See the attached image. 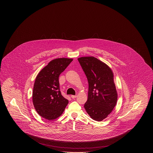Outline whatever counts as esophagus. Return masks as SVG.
<instances>
[{
    "mask_svg": "<svg viewBox=\"0 0 153 153\" xmlns=\"http://www.w3.org/2000/svg\"><path fill=\"white\" fill-rule=\"evenodd\" d=\"M76 97H77L76 95H72V96H71V97H72V99H75Z\"/></svg>",
    "mask_w": 153,
    "mask_h": 153,
    "instance_id": "34e87169",
    "label": "esophagus"
}]
</instances>
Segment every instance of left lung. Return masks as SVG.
<instances>
[{"instance_id":"8db88e82","label":"left lung","mask_w":153,"mask_h":153,"mask_svg":"<svg viewBox=\"0 0 153 153\" xmlns=\"http://www.w3.org/2000/svg\"><path fill=\"white\" fill-rule=\"evenodd\" d=\"M78 61L89 85L84 108L92 119L102 121L117 104V94L114 74L108 66L94 57H82Z\"/></svg>"}]
</instances>
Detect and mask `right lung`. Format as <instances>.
<instances>
[{
  "instance_id": "add662e5",
  "label": "right lung",
  "mask_w": 153,
  "mask_h": 153,
  "mask_svg": "<svg viewBox=\"0 0 153 153\" xmlns=\"http://www.w3.org/2000/svg\"><path fill=\"white\" fill-rule=\"evenodd\" d=\"M72 61V58L53 59L36 76L33 102L37 113L46 119L54 120L60 117L69 102L61 95L58 79Z\"/></svg>"
}]
</instances>
